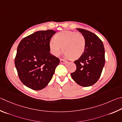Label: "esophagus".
Listing matches in <instances>:
<instances>
[{
	"mask_svg": "<svg viewBox=\"0 0 122 122\" xmlns=\"http://www.w3.org/2000/svg\"><path fill=\"white\" fill-rule=\"evenodd\" d=\"M60 61H61V64H66L67 63V61H65V60H64V59H61Z\"/></svg>",
	"mask_w": 122,
	"mask_h": 122,
	"instance_id": "1",
	"label": "esophagus"
}]
</instances>
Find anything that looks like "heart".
I'll list each match as a JSON object with an SVG mask.
<instances>
[{"mask_svg":"<svg viewBox=\"0 0 122 122\" xmlns=\"http://www.w3.org/2000/svg\"><path fill=\"white\" fill-rule=\"evenodd\" d=\"M49 46L51 53L55 56L59 55L63 49L67 57L76 59L84 53L86 40L81 34L66 30L56 34L54 39L49 41Z\"/></svg>","mask_w":122,"mask_h":122,"instance_id":"obj_1","label":"heart"}]
</instances>
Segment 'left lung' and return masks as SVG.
Returning a JSON list of instances; mask_svg holds the SVG:
<instances>
[{"label": "left lung", "instance_id": "1", "mask_svg": "<svg viewBox=\"0 0 122 122\" xmlns=\"http://www.w3.org/2000/svg\"><path fill=\"white\" fill-rule=\"evenodd\" d=\"M76 29L84 36L86 47L81 56L74 61L76 69L71 76L80 86H91L99 80L105 64L104 46L95 34L84 29Z\"/></svg>", "mask_w": 122, "mask_h": 122}]
</instances>
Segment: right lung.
Returning <instances> with one entry per match:
<instances>
[{
	"instance_id": "add662e5",
	"label": "right lung",
	"mask_w": 122,
	"mask_h": 122,
	"mask_svg": "<svg viewBox=\"0 0 122 122\" xmlns=\"http://www.w3.org/2000/svg\"><path fill=\"white\" fill-rule=\"evenodd\" d=\"M56 33L52 30L37 31L21 41L17 48L15 65L22 84L39 91L52 78L59 59L50 52L49 43Z\"/></svg>"
}]
</instances>
